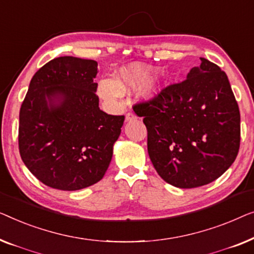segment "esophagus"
<instances>
[{
  "mask_svg": "<svg viewBox=\"0 0 254 254\" xmlns=\"http://www.w3.org/2000/svg\"><path fill=\"white\" fill-rule=\"evenodd\" d=\"M135 119V115L133 113H127V116H126V120L127 121H131V120H134Z\"/></svg>",
  "mask_w": 254,
  "mask_h": 254,
  "instance_id": "34e87169",
  "label": "esophagus"
}]
</instances>
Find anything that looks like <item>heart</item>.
<instances>
[{
  "mask_svg": "<svg viewBox=\"0 0 254 254\" xmlns=\"http://www.w3.org/2000/svg\"><path fill=\"white\" fill-rule=\"evenodd\" d=\"M153 70L141 64H131L117 74L115 79L105 78L98 85V94L109 102L116 101L123 94V91H131L138 88L140 98L151 100L161 91L159 81L151 80Z\"/></svg>",
  "mask_w": 254,
  "mask_h": 254,
  "instance_id": "heart-1",
  "label": "heart"
}]
</instances>
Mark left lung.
Returning a JSON list of instances; mask_svg holds the SVG:
<instances>
[{
	"mask_svg": "<svg viewBox=\"0 0 254 254\" xmlns=\"http://www.w3.org/2000/svg\"><path fill=\"white\" fill-rule=\"evenodd\" d=\"M187 79L132 106L147 128V151L163 181L202 187L234 163L241 144V114L224 71L206 59Z\"/></svg>",
	"mask_w": 254,
	"mask_h": 254,
	"instance_id": "8db88e82",
	"label": "left lung"
}]
</instances>
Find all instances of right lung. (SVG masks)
<instances>
[{
	"label": "right lung",
	"instance_id": "add662e5",
	"mask_svg": "<svg viewBox=\"0 0 254 254\" xmlns=\"http://www.w3.org/2000/svg\"><path fill=\"white\" fill-rule=\"evenodd\" d=\"M96 72L93 60L57 57L35 72L21 103V160L49 188L91 187L102 180L112 161L124 115H108L99 108Z\"/></svg>",
	"mask_w": 254,
	"mask_h": 254
}]
</instances>
